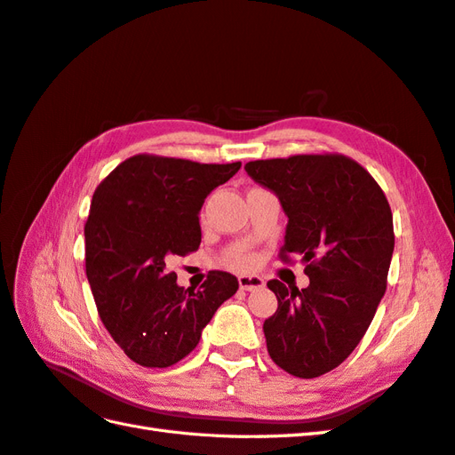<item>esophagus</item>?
Returning <instances> with one entry per match:
<instances>
[{
	"label": "esophagus",
	"mask_w": 455,
	"mask_h": 455,
	"mask_svg": "<svg viewBox=\"0 0 455 455\" xmlns=\"http://www.w3.org/2000/svg\"><path fill=\"white\" fill-rule=\"evenodd\" d=\"M239 287L245 291H252V290H260L264 287V280L260 275H239Z\"/></svg>",
	"instance_id": "1"
}]
</instances>
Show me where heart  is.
Wrapping results in <instances>:
<instances>
[{
  "instance_id": "obj_1",
  "label": "heart",
  "mask_w": 455,
  "mask_h": 455,
  "mask_svg": "<svg viewBox=\"0 0 455 455\" xmlns=\"http://www.w3.org/2000/svg\"><path fill=\"white\" fill-rule=\"evenodd\" d=\"M257 264H259V257L254 252H237L228 260L229 268H234L237 272H249Z\"/></svg>"
}]
</instances>
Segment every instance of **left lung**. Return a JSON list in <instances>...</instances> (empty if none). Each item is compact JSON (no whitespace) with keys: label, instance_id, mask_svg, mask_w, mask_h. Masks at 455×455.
I'll return each mask as SVG.
<instances>
[{"label":"left lung","instance_id":"1","mask_svg":"<svg viewBox=\"0 0 455 455\" xmlns=\"http://www.w3.org/2000/svg\"><path fill=\"white\" fill-rule=\"evenodd\" d=\"M278 195L290 218L280 260L301 254L308 287H268L278 311L264 320L266 347L280 369L316 379L346 361L371 326L394 252L387 198L361 164L338 152L245 164Z\"/></svg>","mask_w":455,"mask_h":455}]
</instances>
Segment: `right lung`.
<instances>
[{
  "label": "right lung",
  "mask_w": 455,
  "mask_h": 455,
  "mask_svg": "<svg viewBox=\"0 0 455 455\" xmlns=\"http://www.w3.org/2000/svg\"><path fill=\"white\" fill-rule=\"evenodd\" d=\"M241 168L137 154L96 187L84 224L86 275L109 336L140 367L165 369L196 347L237 278L212 270L196 293L177 285L173 257L201 245L204 198Z\"/></svg>",
  "instance_id": "1"
}]
</instances>
